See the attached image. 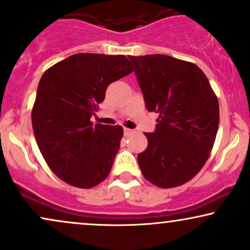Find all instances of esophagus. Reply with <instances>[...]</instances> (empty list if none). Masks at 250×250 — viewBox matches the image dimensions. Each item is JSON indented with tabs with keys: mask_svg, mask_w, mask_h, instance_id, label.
<instances>
[{
	"mask_svg": "<svg viewBox=\"0 0 250 250\" xmlns=\"http://www.w3.org/2000/svg\"><path fill=\"white\" fill-rule=\"evenodd\" d=\"M133 129H129V128H125L123 129V133H125V136H127V135H130L131 133H133Z\"/></svg>",
	"mask_w": 250,
	"mask_h": 250,
	"instance_id": "obj_1",
	"label": "esophagus"
}]
</instances>
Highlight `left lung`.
<instances>
[{"label": "left lung", "instance_id": "8db88e82", "mask_svg": "<svg viewBox=\"0 0 250 250\" xmlns=\"http://www.w3.org/2000/svg\"><path fill=\"white\" fill-rule=\"evenodd\" d=\"M146 107L158 113L148 146L137 155L144 178L158 188L185 184L209 157L219 127V102L203 71L165 55L129 56Z\"/></svg>", "mask_w": 250, "mask_h": 250}]
</instances>
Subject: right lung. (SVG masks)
<instances>
[{"label": "right lung", "mask_w": 250, "mask_h": 250, "mask_svg": "<svg viewBox=\"0 0 250 250\" xmlns=\"http://www.w3.org/2000/svg\"><path fill=\"white\" fill-rule=\"evenodd\" d=\"M133 72L125 56L77 53L41 78L31 113L36 142L50 169L72 186L107 178L123 136L121 125L91 122L107 87Z\"/></svg>", "instance_id": "1"}]
</instances>
